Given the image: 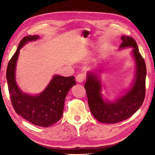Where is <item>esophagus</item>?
I'll return each mask as SVG.
<instances>
[{"mask_svg":"<svg viewBox=\"0 0 155 155\" xmlns=\"http://www.w3.org/2000/svg\"><path fill=\"white\" fill-rule=\"evenodd\" d=\"M86 79V74L84 73H80L76 76V80L79 83H82Z\"/></svg>","mask_w":155,"mask_h":155,"instance_id":"1","label":"esophagus"}]
</instances>
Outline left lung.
<instances>
[{
	"label": "left lung",
	"instance_id": "left-lung-1",
	"mask_svg": "<svg viewBox=\"0 0 155 155\" xmlns=\"http://www.w3.org/2000/svg\"><path fill=\"white\" fill-rule=\"evenodd\" d=\"M120 48L133 47L132 54L136 63L135 81L131 89L115 102L105 101L102 98L100 81L94 72L87 74L84 88L92 115L98 121L115 124L126 120L133 115L143 104L146 93V68L143 57L139 52L134 38L122 36Z\"/></svg>",
	"mask_w": 155,
	"mask_h": 155
}]
</instances>
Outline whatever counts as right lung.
Returning <instances> with one entry per match:
<instances>
[{
    "label": "right lung",
    "mask_w": 155,
    "mask_h": 155,
    "mask_svg": "<svg viewBox=\"0 0 155 155\" xmlns=\"http://www.w3.org/2000/svg\"><path fill=\"white\" fill-rule=\"evenodd\" d=\"M38 38V35H29L21 40L7 65L6 78L11 104L15 112L35 126L47 127L61 119L65 97L76 84V81L74 76L55 75L39 95L31 96L21 91L15 81V68L19 50L26 42Z\"/></svg>",
    "instance_id": "add662e5"
}]
</instances>
